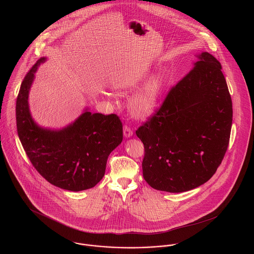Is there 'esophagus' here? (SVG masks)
<instances>
[{"mask_svg":"<svg viewBox=\"0 0 254 254\" xmlns=\"http://www.w3.org/2000/svg\"><path fill=\"white\" fill-rule=\"evenodd\" d=\"M132 129L128 126H124V136L126 138H130L132 136Z\"/></svg>","mask_w":254,"mask_h":254,"instance_id":"34e87169","label":"esophagus"}]
</instances>
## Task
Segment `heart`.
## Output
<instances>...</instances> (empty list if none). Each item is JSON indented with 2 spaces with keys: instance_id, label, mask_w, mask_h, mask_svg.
<instances>
[{
  "instance_id": "heart-1",
  "label": "heart",
  "mask_w": 254,
  "mask_h": 254,
  "mask_svg": "<svg viewBox=\"0 0 254 254\" xmlns=\"http://www.w3.org/2000/svg\"><path fill=\"white\" fill-rule=\"evenodd\" d=\"M150 73L145 72L134 76L125 77L113 84V88L120 94H126L137 89L149 78ZM165 79L162 75H155L150 78L143 87L131 98L128 109L133 117L145 120L151 117L158 109L160 100L165 90Z\"/></svg>"
}]
</instances>
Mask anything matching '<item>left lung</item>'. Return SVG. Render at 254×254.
I'll return each mask as SVG.
<instances>
[{"instance_id":"obj_1","label":"left lung","mask_w":254,"mask_h":254,"mask_svg":"<svg viewBox=\"0 0 254 254\" xmlns=\"http://www.w3.org/2000/svg\"><path fill=\"white\" fill-rule=\"evenodd\" d=\"M136 130L145 146L143 176L153 189L184 192L208 181L230 142L232 102L222 66L208 52Z\"/></svg>"}]
</instances>
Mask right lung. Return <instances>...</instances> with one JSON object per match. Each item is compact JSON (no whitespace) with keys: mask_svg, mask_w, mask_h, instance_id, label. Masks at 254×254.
I'll use <instances>...</instances> for the list:
<instances>
[{"mask_svg":"<svg viewBox=\"0 0 254 254\" xmlns=\"http://www.w3.org/2000/svg\"><path fill=\"white\" fill-rule=\"evenodd\" d=\"M42 57L25 75L16 102L19 139L37 171L50 184L70 191L95 187L105 175L107 161L123 140V125L115 114L88 109L60 129L40 127L33 120L28 95Z\"/></svg>","mask_w":254,"mask_h":254,"instance_id":"1","label":"right lung"}]
</instances>
